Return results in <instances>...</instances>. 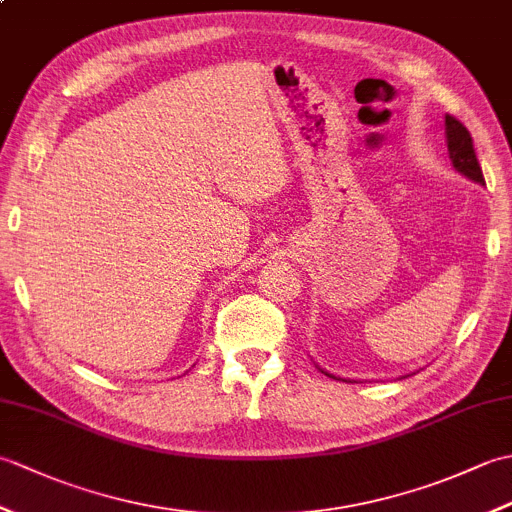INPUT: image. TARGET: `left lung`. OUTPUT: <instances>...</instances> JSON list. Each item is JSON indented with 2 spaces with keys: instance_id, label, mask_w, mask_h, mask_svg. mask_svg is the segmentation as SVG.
I'll return each mask as SVG.
<instances>
[{
  "instance_id": "8db88e82",
  "label": "left lung",
  "mask_w": 512,
  "mask_h": 512,
  "mask_svg": "<svg viewBox=\"0 0 512 512\" xmlns=\"http://www.w3.org/2000/svg\"><path fill=\"white\" fill-rule=\"evenodd\" d=\"M444 134H447V147H449V158H451L453 169L462 173L464 178H469L477 184H484L482 167H480V162H477L475 149H473V138L469 134V129H466L460 121H455L453 116L447 114V116H444ZM321 372L325 376L336 378L334 374L325 372V369H321ZM400 378H407V376H400ZM345 383H352V380H345Z\"/></svg>"
}]
</instances>
